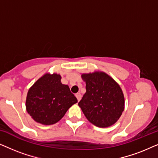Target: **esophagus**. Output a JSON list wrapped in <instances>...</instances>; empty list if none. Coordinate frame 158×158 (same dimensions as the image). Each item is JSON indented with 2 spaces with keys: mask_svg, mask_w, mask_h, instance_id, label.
Listing matches in <instances>:
<instances>
[{
  "mask_svg": "<svg viewBox=\"0 0 158 158\" xmlns=\"http://www.w3.org/2000/svg\"><path fill=\"white\" fill-rule=\"evenodd\" d=\"M75 96H76L77 101H81V99L82 98V96H81V94H80V93H77V94H75Z\"/></svg>",
  "mask_w": 158,
  "mask_h": 158,
  "instance_id": "obj_1",
  "label": "esophagus"
}]
</instances>
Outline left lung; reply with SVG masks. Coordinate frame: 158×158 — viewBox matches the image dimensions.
Masks as SVG:
<instances>
[{
    "label": "left lung",
    "mask_w": 158,
    "mask_h": 158,
    "mask_svg": "<svg viewBox=\"0 0 158 158\" xmlns=\"http://www.w3.org/2000/svg\"><path fill=\"white\" fill-rule=\"evenodd\" d=\"M86 92L78 103L90 123L101 128L115 124L124 110V96L119 85L102 71L83 73Z\"/></svg>",
    "instance_id": "8db88e82"
}]
</instances>
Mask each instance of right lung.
Returning <instances> with one entry per match:
<instances>
[{"instance_id": "1", "label": "right lung", "mask_w": 158, "mask_h": 158, "mask_svg": "<svg viewBox=\"0 0 158 158\" xmlns=\"http://www.w3.org/2000/svg\"><path fill=\"white\" fill-rule=\"evenodd\" d=\"M61 78L57 73H45L28 90L26 109L36 122L55 124L77 102L69 86L61 83Z\"/></svg>"}]
</instances>
